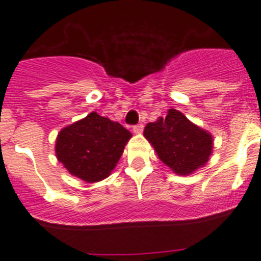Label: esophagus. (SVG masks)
<instances>
[{
    "instance_id": "obj_1",
    "label": "esophagus",
    "mask_w": 261,
    "mask_h": 261,
    "mask_svg": "<svg viewBox=\"0 0 261 261\" xmlns=\"http://www.w3.org/2000/svg\"><path fill=\"white\" fill-rule=\"evenodd\" d=\"M143 130H144L143 123H138V125L133 126V131L135 134H141V133H143Z\"/></svg>"
}]
</instances>
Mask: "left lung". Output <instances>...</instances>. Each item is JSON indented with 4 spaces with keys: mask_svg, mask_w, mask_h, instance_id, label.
Returning <instances> with one entry per match:
<instances>
[{
    "mask_svg": "<svg viewBox=\"0 0 261 261\" xmlns=\"http://www.w3.org/2000/svg\"><path fill=\"white\" fill-rule=\"evenodd\" d=\"M144 136L159 159L180 175L206 164L212 152V136L177 110H169L164 118L147 123Z\"/></svg>",
    "mask_w": 261,
    "mask_h": 261,
    "instance_id": "1",
    "label": "left lung"
}]
</instances>
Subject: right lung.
Returning <instances> with one entry per match:
<instances>
[{
	"label": "right lung",
	"mask_w": 261,
	"mask_h": 261,
	"mask_svg": "<svg viewBox=\"0 0 261 261\" xmlns=\"http://www.w3.org/2000/svg\"><path fill=\"white\" fill-rule=\"evenodd\" d=\"M130 138L122 125L92 112L60 131L55 152L70 174L92 183L109 177Z\"/></svg>",
	"instance_id": "right-lung-1"
}]
</instances>
